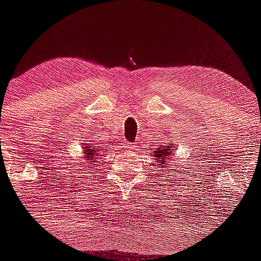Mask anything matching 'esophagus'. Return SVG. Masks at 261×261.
<instances>
[{
    "mask_svg": "<svg viewBox=\"0 0 261 261\" xmlns=\"http://www.w3.org/2000/svg\"><path fill=\"white\" fill-rule=\"evenodd\" d=\"M125 147H127V149H131V150H138V142H126L125 144Z\"/></svg>",
    "mask_w": 261,
    "mask_h": 261,
    "instance_id": "esophagus-1",
    "label": "esophagus"
}]
</instances>
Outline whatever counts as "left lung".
Segmentation results:
<instances>
[{
  "label": "left lung",
  "instance_id": "left-lung-1",
  "mask_svg": "<svg viewBox=\"0 0 261 261\" xmlns=\"http://www.w3.org/2000/svg\"><path fill=\"white\" fill-rule=\"evenodd\" d=\"M172 150H174V146H171V145H167V146H163L160 147V149L156 150L155 155H153V160H155V165L158 166L159 169L165 167L167 161L172 158V155H174ZM164 172H165V170H164Z\"/></svg>",
  "mask_w": 261,
  "mask_h": 261
}]
</instances>
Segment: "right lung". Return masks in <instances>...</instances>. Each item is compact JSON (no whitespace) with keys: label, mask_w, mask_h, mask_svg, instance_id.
I'll use <instances>...</instances> for the list:
<instances>
[{"label":"right lung","mask_w":261,"mask_h":261,"mask_svg":"<svg viewBox=\"0 0 261 261\" xmlns=\"http://www.w3.org/2000/svg\"><path fill=\"white\" fill-rule=\"evenodd\" d=\"M84 149H85L84 156L90 161H94L96 156H97V153L100 152V150H95V147L90 146V144H87V146H85Z\"/></svg>","instance_id":"obj_1"}]
</instances>
